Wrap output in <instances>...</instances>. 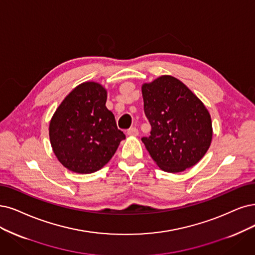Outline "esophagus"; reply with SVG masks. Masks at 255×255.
I'll return each mask as SVG.
<instances>
[{"instance_id": "obj_1", "label": "esophagus", "mask_w": 255, "mask_h": 255, "mask_svg": "<svg viewBox=\"0 0 255 255\" xmlns=\"http://www.w3.org/2000/svg\"><path fill=\"white\" fill-rule=\"evenodd\" d=\"M127 134L131 135V136H136V135H138V130L135 127H131L127 130Z\"/></svg>"}]
</instances>
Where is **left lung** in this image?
<instances>
[{"label":"left lung","instance_id":"8db88e82","mask_svg":"<svg viewBox=\"0 0 255 255\" xmlns=\"http://www.w3.org/2000/svg\"><path fill=\"white\" fill-rule=\"evenodd\" d=\"M142 93L151 126L150 135L142 142L157 166L176 173L199 163L212 139L211 118L204 104L170 75L144 84Z\"/></svg>","mask_w":255,"mask_h":255}]
</instances>
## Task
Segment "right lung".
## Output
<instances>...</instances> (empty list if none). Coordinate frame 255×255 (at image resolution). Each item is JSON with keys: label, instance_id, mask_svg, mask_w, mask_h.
Returning a JSON list of instances; mask_svg holds the SVG:
<instances>
[{"label": "right lung", "instance_id": "right-lung-1", "mask_svg": "<svg viewBox=\"0 0 255 255\" xmlns=\"http://www.w3.org/2000/svg\"><path fill=\"white\" fill-rule=\"evenodd\" d=\"M102 85L86 82L61 103L50 121L53 152L64 167L77 173H92L105 166L126 136L106 108Z\"/></svg>", "mask_w": 255, "mask_h": 255}]
</instances>
